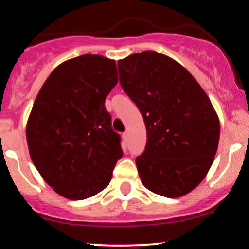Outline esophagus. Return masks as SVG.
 I'll return each mask as SVG.
<instances>
[{
	"mask_svg": "<svg viewBox=\"0 0 249 249\" xmlns=\"http://www.w3.org/2000/svg\"><path fill=\"white\" fill-rule=\"evenodd\" d=\"M123 137H124L125 141H127V138H128V131H125V132L123 133Z\"/></svg>",
	"mask_w": 249,
	"mask_h": 249,
	"instance_id": "esophagus-1",
	"label": "esophagus"
}]
</instances>
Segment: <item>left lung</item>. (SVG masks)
Returning <instances> with one entry per match:
<instances>
[{
  "mask_svg": "<svg viewBox=\"0 0 249 249\" xmlns=\"http://www.w3.org/2000/svg\"><path fill=\"white\" fill-rule=\"evenodd\" d=\"M118 71L146 127L145 151L136 159L142 185L166 198L190 193L219 144V117L206 92L181 64L152 50L119 59Z\"/></svg>",
  "mask_w": 249,
  "mask_h": 249,
  "instance_id": "8db88e82",
  "label": "left lung"
}]
</instances>
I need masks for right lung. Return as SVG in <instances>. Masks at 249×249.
I'll use <instances>...</instances> for the list:
<instances>
[{"label":"right lung","mask_w":249,"mask_h":249,"mask_svg":"<svg viewBox=\"0 0 249 249\" xmlns=\"http://www.w3.org/2000/svg\"><path fill=\"white\" fill-rule=\"evenodd\" d=\"M117 83L116 62L88 53L56 67L36 97L27 123L30 158L64 198L88 199L110 184L123 156L105 110Z\"/></svg>","instance_id":"right-lung-1"}]
</instances>
